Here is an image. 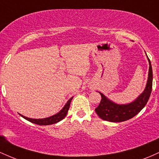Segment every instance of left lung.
Segmentation results:
<instances>
[{
	"label": "left lung",
	"mask_w": 159,
	"mask_h": 159,
	"mask_svg": "<svg viewBox=\"0 0 159 159\" xmlns=\"http://www.w3.org/2000/svg\"><path fill=\"white\" fill-rule=\"evenodd\" d=\"M147 59H148L149 67L147 84L143 93L132 102L121 104V105L116 104L99 92L102 99L98 106L95 109V111L101 119L112 123L123 122L134 117L145 107L150 96L152 87V66L148 57Z\"/></svg>",
	"instance_id": "obj_1"
}]
</instances>
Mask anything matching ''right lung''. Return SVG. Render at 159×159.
Wrapping results in <instances>:
<instances>
[{
  "label": "right lung",
  "mask_w": 159,
  "mask_h": 159,
  "mask_svg": "<svg viewBox=\"0 0 159 159\" xmlns=\"http://www.w3.org/2000/svg\"><path fill=\"white\" fill-rule=\"evenodd\" d=\"M73 98V97L70 98L68 100L66 105H64V107L61 109V111H59L58 113H57L56 114L53 115V116H49V117L47 118H43V119H32V118H29L27 117V116H23V115H21V116H22L23 118H25V120H28L29 122H31L33 123L37 124V125H52V124H54L60 122L61 120L63 119H64L65 116H66L67 113H68L69 106H70V103L72 99Z\"/></svg>",
  "instance_id": "1"
}]
</instances>
